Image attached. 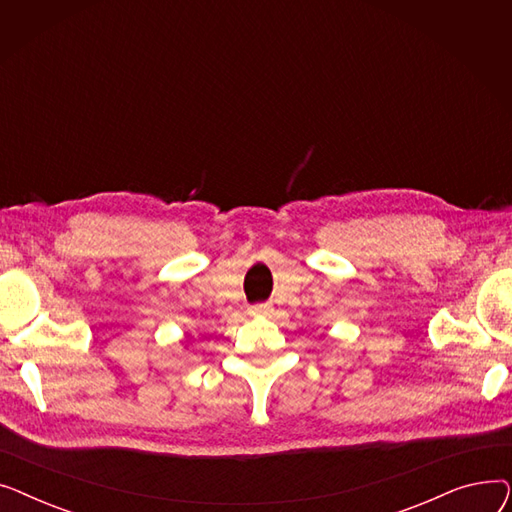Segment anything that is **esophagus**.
Instances as JSON below:
<instances>
[{"label": "esophagus", "instance_id": "1", "mask_svg": "<svg viewBox=\"0 0 512 512\" xmlns=\"http://www.w3.org/2000/svg\"><path fill=\"white\" fill-rule=\"evenodd\" d=\"M249 313L251 315H267V313H272V305L270 303H257L249 309Z\"/></svg>", "mask_w": 512, "mask_h": 512}]
</instances>
